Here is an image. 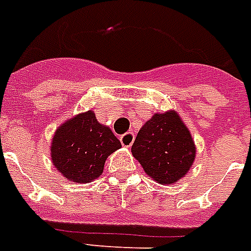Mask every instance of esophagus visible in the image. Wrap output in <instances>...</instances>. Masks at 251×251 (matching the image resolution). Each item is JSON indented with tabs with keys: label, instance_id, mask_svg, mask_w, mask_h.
Here are the masks:
<instances>
[{
	"label": "esophagus",
	"instance_id": "esophagus-1",
	"mask_svg": "<svg viewBox=\"0 0 251 251\" xmlns=\"http://www.w3.org/2000/svg\"><path fill=\"white\" fill-rule=\"evenodd\" d=\"M133 140H135V135H133L132 132H127L124 133L123 136H120V143H122V146L127 147V148H129V147L132 146Z\"/></svg>",
	"mask_w": 251,
	"mask_h": 251
}]
</instances>
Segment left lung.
Listing matches in <instances>:
<instances>
[{"label":"left lung","instance_id":"1","mask_svg":"<svg viewBox=\"0 0 251 251\" xmlns=\"http://www.w3.org/2000/svg\"><path fill=\"white\" fill-rule=\"evenodd\" d=\"M133 157L147 176L161 185H172L189 172L196 144L189 128L175 110L153 114L141 127L132 146Z\"/></svg>","mask_w":251,"mask_h":251}]
</instances>
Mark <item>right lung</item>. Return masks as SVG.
I'll return each instance as SVG.
<instances>
[{
  "mask_svg": "<svg viewBox=\"0 0 251 251\" xmlns=\"http://www.w3.org/2000/svg\"><path fill=\"white\" fill-rule=\"evenodd\" d=\"M122 144L110 127L97 120L94 111H86L66 120L51 139L52 165L66 180L86 184L100 177L107 157Z\"/></svg>",
  "mask_w": 251,
  "mask_h": 251,
  "instance_id": "obj_1",
  "label": "right lung"
}]
</instances>
